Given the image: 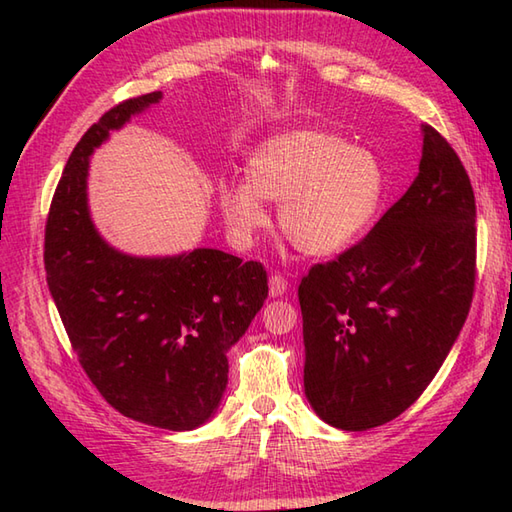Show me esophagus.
Listing matches in <instances>:
<instances>
[{"label":"esophagus","mask_w":512,"mask_h":512,"mask_svg":"<svg viewBox=\"0 0 512 512\" xmlns=\"http://www.w3.org/2000/svg\"><path fill=\"white\" fill-rule=\"evenodd\" d=\"M268 286H270V297H284L288 290V281L281 275H273L268 279Z\"/></svg>","instance_id":"esophagus-1"}]
</instances>
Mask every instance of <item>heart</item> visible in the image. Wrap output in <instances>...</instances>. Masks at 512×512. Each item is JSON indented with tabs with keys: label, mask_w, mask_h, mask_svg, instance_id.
<instances>
[{
	"label": "heart",
	"mask_w": 512,
	"mask_h": 512,
	"mask_svg": "<svg viewBox=\"0 0 512 512\" xmlns=\"http://www.w3.org/2000/svg\"><path fill=\"white\" fill-rule=\"evenodd\" d=\"M387 176L372 151L321 129L264 140L246 162V182L220 184V209L239 242L268 226L264 200L279 204V228L312 257L354 246L374 224Z\"/></svg>",
	"instance_id": "heart-1"
}]
</instances>
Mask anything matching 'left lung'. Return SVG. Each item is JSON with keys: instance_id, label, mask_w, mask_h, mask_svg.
Returning a JSON list of instances; mask_svg holds the SVG:
<instances>
[{"instance_id": "left-lung-1", "label": "left lung", "mask_w": 512, "mask_h": 512, "mask_svg": "<svg viewBox=\"0 0 512 512\" xmlns=\"http://www.w3.org/2000/svg\"><path fill=\"white\" fill-rule=\"evenodd\" d=\"M475 288V195L458 154L422 125L407 193L361 242L299 284L303 387L343 431L398 418L438 374Z\"/></svg>"}]
</instances>
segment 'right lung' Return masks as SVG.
Returning a JSON list of instances; mask_svg holds the SVG:
<instances>
[{
    "instance_id": "add662e5",
    "label": "right lung",
    "mask_w": 512,
    "mask_h": 512,
    "mask_svg": "<svg viewBox=\"0 0 512 512\" xmlns=\"http://www.w3.org/2000/svg\"><path fill=\"white\" fill-rule=\"evenodd\" d=\"M143 94L105 112L74 147L46 224V279L94 387L123 416L191 431L220 407L228 350L268 297V275L217 248L134 257L101 237L88 206L90 156L134 114Z\"/></svg>"
}]
</instances>
